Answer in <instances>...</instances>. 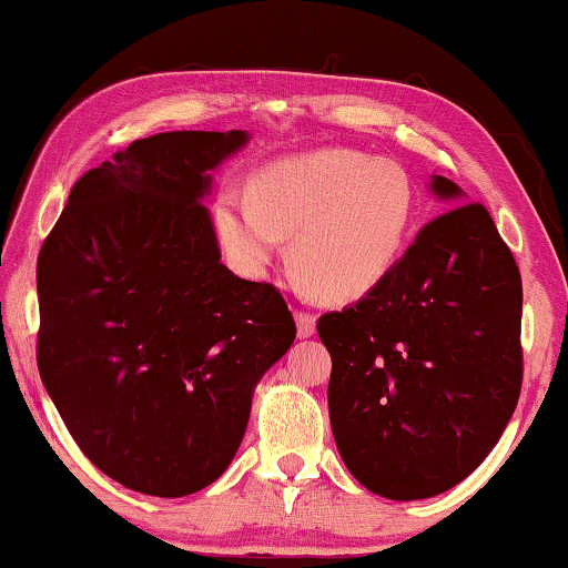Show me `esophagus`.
I'll return each instance as SVG.
<instances>
[{
  "label": "esophagus",
  "mask_w": 568,
  "mask_h": 568,
  "mask_svg": "<svg viewBox=\"0 0 568 568\" xmlns=\"http://www.w3.org/2000/svg\"><path fill=\"white\" fill-rule=\"evenodd\" d=\"M294 321H297V336L300 338H310L315 333V315L305 313V310H297L294 313Z\"/></svg>",
  "instance_id": "obj_1"
}]
</instances>
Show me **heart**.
I'll list each match as a JSON object with an SVG mask.
<instances>
[{"label":"heart","instance_id":"heart-1","mask_svg":"<svg viewBox=\"0 0 568 568\" xmlns=\"http://www.w3.org/2000/svg\"><path fill=\"white\" fill-rule=\"evenodd\" d=\"M416 191L400 165L323 150L258 170L247 199L222 193L214 227L230 261L263 276L292 237V263L317 297L354 302L390 276L408 245Z\"/></svg>","mask_w":568,"mask_h":568}]
</instances>
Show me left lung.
I'll return each mask as SVG.
<instances>
[{
    "label": "left lung",
    "mask_w": 568,
    "mask_h": 568,
    "mask_svg": "<svg viewBox=\"0 0 568 568\" xmlns=\"http://www.w3.org/2000/svg\"><path fill=\"white\" fill-rule=\"evenodd\" d=\"M432 191L453 209L418 230L375 292L317 321L338 453L364 488L395 501L468 478L523 387L515 255L460 185L434 175Z\"/></svg>",
    "instance_id": "8db88e82"
}]
</instances>
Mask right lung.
<instances>
[{
  "label": "right lung",
  "mask_w": 568,
  "mask_h": 568,
  "mask_svg": "<svg viewBox=\"0 0 568 568\" xmlns=\"http://www.w3.org/2000/svg\"><path fill=\"white\" fill-rule=\"evenodd\" d=\"M247 139H136L74 183L38 255V372L90 463L131 491L175 499L214 484L255 385L297 336L274 284L220 261L201 204Z\"/></svg>",
  "instance_id": "1"
}]
</instances>
